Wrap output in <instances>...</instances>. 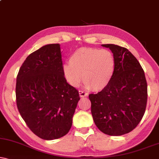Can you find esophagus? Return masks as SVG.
<instances>
[{
    "label": "esophagus",
    "mask_w": 159,
    "mask_h": 159,
    "mask_svg": "<svg viewBox=\"0 0 159 159\" xmlns=\"http://www.w3.org/2000/svg\"><path fill=\"white\" fill-rule=\"evenodd\" d=\"M78 92H79V95H80V97H85L88 96L87 93L84 92H83V91H79Z\"/></svg>",
    "instance_id": "1"
}]
</instances>
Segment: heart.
<instances>
[{"instance_id": "1", "label": "heart", "mask_w": 159, "mask_h": 159, "mask_svg": "<svg viewBox=\"0 0 159 159\" xmlns=\"http://www.w3.org/2000/svg\"><path fill=\"white\" fill-rule=\"evenodd\" d=\"M115 71V60L108 50L81 47L70 56V62L63 65V74L67 81L77 87L83 81L93 91L104 89L111 82Z\"/></svg>"}]
</instances>
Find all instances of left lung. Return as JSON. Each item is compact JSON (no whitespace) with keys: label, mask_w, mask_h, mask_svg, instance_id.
<instances>
[{"label":"left lung","mask_w":159,"mask_h":159,"mask_svg":"<svg viewBox=\"0 0 159 159\" xmlns=\"http://www.w3.org/2000/svg\"><path fill=\"white\" fill-rule=\"evenodd\" d=\"M109 48L115 60V71L108 85L89 95L93 120L101 132L120 136L132 132L143 118L148 99L145 73L127 48L115 44Z\"/></svg>","instance_id":"1"}]
</instances>
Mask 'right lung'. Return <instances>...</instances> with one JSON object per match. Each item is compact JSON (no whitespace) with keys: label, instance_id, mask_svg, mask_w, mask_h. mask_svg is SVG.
I'll use <instances>...</instances> for the list:
<instances>
[{"label":"right lung","instance_id":"1","mask_svg":"<svg viewBox=\"0 0 159 159\" xmlns=\"http://www.w3.org/2000/svg\"><path fill=\"white\" fill-rule=\"evenodd\" d=\"M16 99L22 118L40 138L68 133L80 97L63 74L60 44H47L27 57L16 77Z\"/></svg>","mask_w":159,"mask_h":159}]
</instances>
